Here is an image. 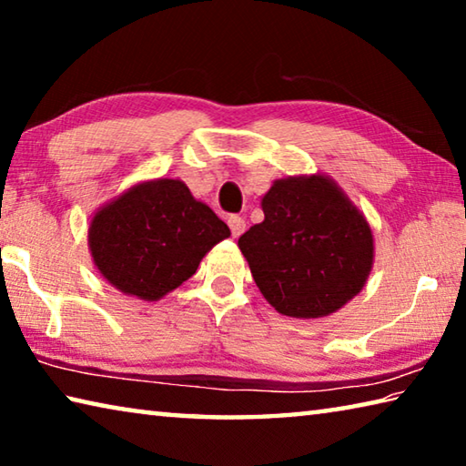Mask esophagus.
<instances>
[{
    "label": "esophagus",
    "instance_id": "1",
    "mask_svg": "<svg viewBox=\"0 0 466 466\" xmlns=\"http://www.w3.org/2000/svg\"><path fill=\"white\" fill-rule=\"evenodd\" d=\"M228 226H230L234 238H238V236L244 232V228H247V222H244V218L240 216H230L228 218Z\"/></svg>",
    "mask_w": 466,
    "mask_h": 466
}]
</instances>
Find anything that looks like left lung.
Instances as JSON below:
<instances>
[{"label": "left lung", "mask_w": 466, "mask_h": 466, "mask_svg": "<svg viewBox=\"0 0 466 466\" xmlns=\"http://www.w3.org/2000/svg\"><path fill=\"white\" fill-rule=\"evenodd\" d=\"M265 219L238 238L257 288L279 314L322 319L364 289L374 265L366 216L320 172L273 180Z\"/></svg>", "instance_id": "left-lung-1"}]
</instances>
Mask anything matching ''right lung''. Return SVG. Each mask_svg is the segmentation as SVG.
Wrapping results in <instances>:
<instances>
[{"mask_svg": "<svg viewBox=\"0 0 466 466\" xmlns=\"http://www.w3.org/2000/svg\"><path fill=\"white\" fill-rule=\"evenodd\" d=\"M228 236L230 228L183 180L162 177L141 180L94 211L88 248L110 286L157 302L191 278Z\"/></svg>", "mask_w": 466, "mask_h": 466, "instance_id": "obj_1", "label": "right lung"}]
</instances>
